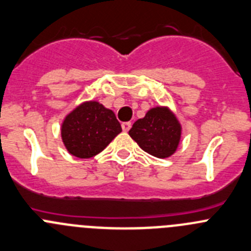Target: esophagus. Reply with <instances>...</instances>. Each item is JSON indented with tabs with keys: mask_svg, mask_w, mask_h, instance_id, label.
Here are the masks:
<instances>
[{
	"mask_svg": "<svg viewBox=\"0 0 251 251\" xmlns=\"http://www.w3.org/2000/svg\"><path fill=\"white\" fill-rule=\"evenodd\" d=\"M121 127H123V130L125 131V132H127V131L131 128V123H130V121H126V123H123V124H121Z\"/></svg>",
	"mask_w": 251,
	"mask_h": 251,
	"instance_id": "1",
	"label": "esophagus"
}]
</instances>
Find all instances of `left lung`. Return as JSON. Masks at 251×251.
Listing matches in <instances>:
<instances>
[{
	"label": "left lung",
	"mask_w": 251,
	"mask_h": 251,
	"mask_svg": "<svg viewBox=\"0 0 251 251\" xmlns=\"http://www.w3.org/2000/svg\"><path fill=\"white\" fill-rule=\"evenodd\" d=\"M128 135L145 152L157 158H168L179 146L181 125L169 109L155 106L133 124Z\"/></svg>",
	"instance_id": "8db88e82"
}]
</instances>
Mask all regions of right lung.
<instances>
[{
	"instance_id": "obj_1",
	"label": "right lung",
	"mask_w": 251,
	"mask_h": 251,
	"mask_svg": "<svg viewBox=\"0 0 251 251\" xmlns=\"http://www.w3.org/2000/svg\"><path fill=\"white\" fill-rule=\"evenodd\" d=\"M120 132L121 125L114 111L96 100L84 101L75 108L61 126L66 150L82 159L100 153Z\"/></svg>"
}]
</instances>
